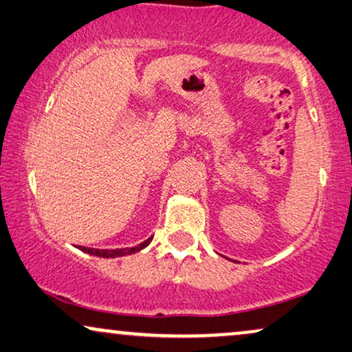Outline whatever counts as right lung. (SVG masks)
I'll list each match as a JSON object with an SVG mask.
<instances>
[{
	"label": "right lung",
	"instance_id": "right-lung-1",
	"mask_svg": "<svg viewBox=\"0 0 352 352\" xmlns=\"http://www.w3.org/2000/svg\"><path fill=\"white\" fill-rule=\"evenodd\" d=\"M153 237H148L146 241L140 242L135 247H124V249H94V247H84V245H78V249L84 252V254L94 255V256H100V258H116V256H124V255H131L135 254V252H140L142 249L150 244Z\"/></svg>",
	"mask_w": 352,
	"mask_h": 352
}]
</instances>
